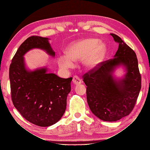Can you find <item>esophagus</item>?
<instances>
[{
  "mask_svg": "<svg viewBox=\"0 0 150 150\" xmlns=\"http://www.w3.org/2000/svg\"><path fill=\"white\" fill-rule=\"evenodd\" d=\"M72 82H73L74 84L77 86V85H79L80 84H81V82H82V81H81V79L79 78L78 76H74L73 77V79H72Z\"/></svg>",
  "mask_w": 150,
  "mask_h": 150,
  "instance_id": "obj_1",
  "label": "esophagus"
}]
</instances>
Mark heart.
Returning <instances> with one entry per match:
<instances>
[{
	"instance_id": "1",
	"label": "heart",
	"mask_w": 150,
	"mask_h": 150,
	"mask_svg": "<svg viewBox=\"0 0 150 150\" xmlns=\"http://www.w3.org/2000/svg\"><path fill=\"white\" fill-rule=\"evenodd\" d=\"M105 44L99 42L94 38L83 39L69 45L66 49V55L57 57L58 66L63 70L71 69L74 61L83 60V65L88 70H91L101 64L107 53Z\"/></svg>"
}]
</instances>
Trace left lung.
Instances as JSON below:
<instances>
[{"label": "left lung", "mask_w": 150, "mask_h": 150, "mask_svg": "<svg viewBox=\"0 0 150 150\" xmlns=\"http://www.w3.org/2000/svg\"><path fill=\"white\" fill-rule=\"evenodd\" d=\"M119 43L114 58L83 76L91 111L104 121H116L129 115L142 88L138 59L134 51L118 35L110 34ZM122 67L125 74L116 78L114 71Z\"/></svg>", "instance_id": "obj_1"}]
</instances>
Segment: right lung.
<instances>
[{"instance_id":"1","label":"right lung","mask_w":150,"mask_h":150,"mask_svg":"<svg viewBox=\"0 0 150 150\" xmlns=\"http://www.w3.org/2000/svg\"><path fill=\"white\" fill-rule=\"evenodd\" d=\"M49 40L36 35L27 39L18 49L9 68L13 105L26 120L42 127L56 123L64 115L72 79L49 73L47 66L33 71L27 67L24 56L30 50L39 49L55 57Z\"/></svg>"}]
</instances>
